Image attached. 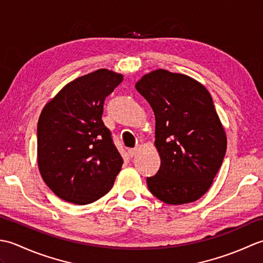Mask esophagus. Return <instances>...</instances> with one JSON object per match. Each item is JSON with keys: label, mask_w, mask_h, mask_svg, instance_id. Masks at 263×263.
<instances>
[{"label": "esophagus", "mask_w": 263, "mask_h": 263, "mask_svg": "<svg viewBox=\"0 0 263 263\" xmlns=\"http://www.w3.org/2000/svg\"><path fill=\"white\" fill-rule=\"evenodd\" d=\"M137 153H138V149L137 148H132V149H128L127 150V154H128V156H130V157H135V156L137 155Z\"/></svg>", "instance_id": "obj_1"}]
</instances>
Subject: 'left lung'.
Instances as JSON below:
<instances>
[{
    "mask_svg": "<svg viewBox=\"0 0 263 263\" xmlns=\"http://www.w3.org/2000/svg\"><path fill=\"white\" fill-rule=\"evenodd\" d=\"M156 119L160 156L149 191L168 204L193 202L208 191L224 160L227 139L209 91L185 74L156 70L136 83Z\"/></svg>",
    "mask_w": 263,
    "mask_h": 263,
    "instance_id": "8db88e82",
    "label": "left lung"
}]
</instances>
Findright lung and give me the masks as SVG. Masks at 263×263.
<instances>
[{
    "instance_id": "right-lung-1",
    "label": "right lung",
    "mask_w": 263,
    "mask_h": 263,
    "mask_svg": "<svg viewBox=\"0 0 263 263\" xmlns=\"http://www.w3.org/2000/svg\"><path fill=\"white\" fill-rule=\"evenodd\" d=\"M122 81V74L106 69L77 78L39 116V172L68 202L88 204L104 197L121 171L123 159L102 115L106 97Z\"/></svg>"
}]
</instances>
